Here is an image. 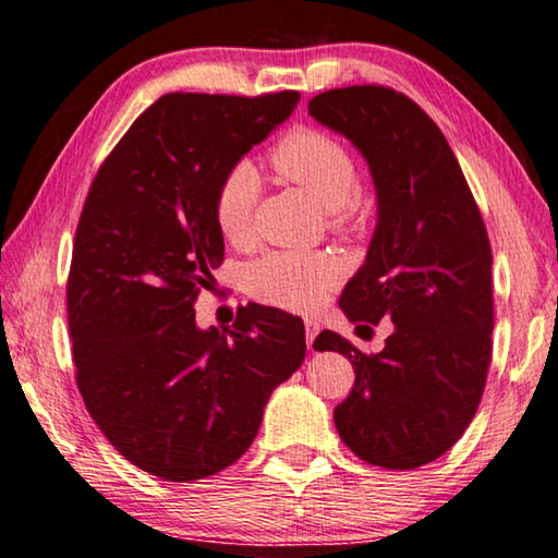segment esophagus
<instances>
[{
  "label": "esophagus",
  "mask_w": 558,
  "mask_h": 558,
  "mask_svg": "<svg viewBox=\"0 0 558 558\" xmlns=\"http://www.w3.org/2000/svg\"><path fill=\"white\" fill-rule=\"evenodd\" d=\"M318 333H320V326L316 324V320H306V345H308V350H314V340H316Z\"/></svg>",
  "instance_id": "obj_1"
}]
</instances>
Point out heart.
Here are the masks:
<instances>
[{
    "label": "heart",
    "instance_id": "b5f03b06",
    "mask_svg": "<svg viewBox=\"0 0 558 558\" xmlns=\"http://www.w3.org/2000/svg\"><path fill=\"white\" fill-rule=\"evenodd\" d=\"M269 166L296 183L330 213V228L357 230L367 220V203L357 191V166L348 146L318 126L301 124L271 146ZM259 175L247 161L232 163L215 191V225L232 244L252 238ZM338 264L320 252H269L247 267V291L267 306L308 314L338 284Z\"/></svg>",
    "mask_w": 558,
    "mask_h": 558
}]
</instances>
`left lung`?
Masks as SVG:
<instances>
[{"instance_id": "1", "label": "left lung", "mask_w": 558, "mask_h": 558, "mask_svg": "<svg viewBox=\"0 0 558 558\" xmlns=\"http://www.w3.org/2000/svg\"><path fill=\"white\" fill-rule=\"evenodd\" d=\"M308 112L345 134L369 163L377 230L340 294L350 324H395L383 353L365 355L333 330L355 385L333 422L369 465L409 471L436 461L473 422L493 357V252L481 208L436 122L385 85L316 95Z\"/></svg>"}]
</instances>
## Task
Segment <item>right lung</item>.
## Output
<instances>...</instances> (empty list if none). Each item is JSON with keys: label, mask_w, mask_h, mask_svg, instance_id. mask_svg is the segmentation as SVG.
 I'll use <instances>...</instances> for the list:
<instances>
[{"label": "right lung", "mask_w": 558, "mask_h": 558, "mask_svg": "<svg viewBox=\"0 0 558 558\" xmlns=\"http://www.w3.org/2000/svg\"><path fill=\"white\" fill-rule=\"evenodd\" d=\"M299 93H169L136 117L93 179L68 271V328L87 412L126 461L191 483L232 465L306 355L304 320L244 306L195 326L220 267L222 173L281 124Z\"/></svg>", "instance_id": "1"}]
</instances>
